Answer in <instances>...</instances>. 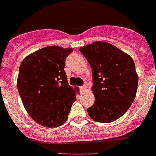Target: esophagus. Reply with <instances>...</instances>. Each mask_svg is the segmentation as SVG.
Segmentation results:
<instances>
[{
  "mask_svg": "<svg viewBox=\"0 0 156 156\" xmlns=\"http://www.w3.org/2000/svg\"><path fill=\"white\" fill-rule=\"evenodd\" d=\"M80 91L82 93H83V92H85V91L87 90V87H86L85 85H83V86H82V87H80Z\"/></svg>",
  "mask_w": 156,
  "mask_h": 156,
  "instance_id": "34e87169",
  "label": "esophagus"
}]
</instances>
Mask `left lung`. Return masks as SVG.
Returning a JSON list of instances; mask_svg holds the SVG:
<instances>
[{
  "label": "left lung",
  "mask_w": 156,
  "mask_h": 156,
  "mask_svg": "<svg viewBox=\"0 0 156 156\" xmlns=\"http://www.w3.org/2000/svg\"><path fill=\"white\" fill-rule=\"evenodd\" d=\"M90 65L95 101L88 108L94 121L110 123L125 114L135 98L138 76L133 59L116 46L96 42L80 48Z\"/></svg>",
  "instance_id": "obj_1"
}]
</instances>
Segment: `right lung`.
Segmentation results:
<instances>
[{
    "instance_id": "1",
    "label": "right lung",
    "mask_w": 156,
    "mask_h": 156,
    "mask_svg": "<svg viewBox=\"0 0 156 156\" xmlns=\"http://www.w3.org/2000/svg\"><path fill=\"white\" fill-rule=\"evenodd\" d=\"M73 48L51 45L25 57L19 67L17 87L25 110L46 128L60 126L68 119L79 89L69 85L66 58Z\"/></svg>"
}]
</instances>
